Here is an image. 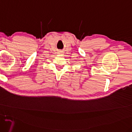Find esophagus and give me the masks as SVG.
I'll return each mask as SVG.
<instances>
[{
	"label": "esophagus",
	"instance_id": "obj_1",
	"mask_svg": "<svg viewBox=\"0 0 132 132\" xmlns=\"http://www.w3.org/2000/svg\"><path fill=\"white\" fill-rule=\"evenodd\" d=\"M59 54H62V52H60Z\"/></svg>",
	"mask_w": 132,
	"mask_h": 132
}]
</instances>
